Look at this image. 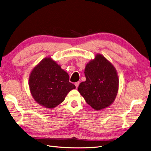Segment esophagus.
Segmentation results:
<instances>
[{
  "label": "esophagus",
  "mask_w": 151,
  "mask_h": 151,
  "mask_svg": "<svg viewBox=\"0 0 151 151\" xmlns=\"http://www.w3.org/2000/svg\"><path fill=\"white\" fill-rule=\"evenodd\" d=\"M79 82H77V83H75V86H76V88H78V86H79Z\"/></svg>",
  "instance_id": "obj_1"
}]
</instances>
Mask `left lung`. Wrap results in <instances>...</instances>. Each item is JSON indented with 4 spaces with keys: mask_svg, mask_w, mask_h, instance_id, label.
Listing matches in <instances>:
<instances>
[{
    "mask_svg": "<svg viewBox=\"0 0 151 151\" xmlns=\"http://www.w3.org/2000/svg\"><path fill=\"white\" fill-rule=\"evenodd\" d=\"M86 80L79 84L78 91L86 103L95 110L108 107L115 101L119 80L116 68L101 54L86 65Z\"/></svg>",
    "mask_w": 151,
    "mask_h": 151,
    "instance_id": "1",
    "label": "left lung"
}]
</instances>
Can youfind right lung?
I'll use <instances>...</instances> for the list:
<instances>
[{
	"instance_id": "right-lung-1",
	"label": "right lung",
	"mask_w": 151,
	"mask_h": 151,
	"mask_svg": "<svg viewBox=\"0 0 151 151\" xmlns=\"http://www.w3.org/2000/svg\"><path fill=\"white\" fill-rule=\"evenodd\" d=\"M29 86L36 103L52 109L62 103L75 85L69 82V76L50 57L43 58L30 73Z\"/></svg>"
}]
</instances>
